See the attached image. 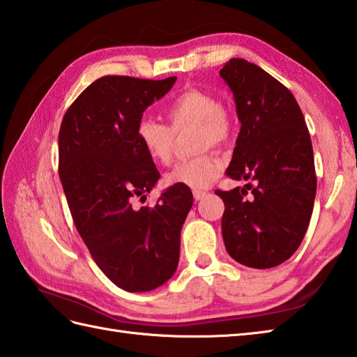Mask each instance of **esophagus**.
<instances>
[{
  "label": "esophagus",
  "instance_id": "obj_1",
  "mask_svg": "<svg viewBox=\"0 0 357 357\" xmlns=\"http://www.w3.org/2000/svg\"><path fill=\"white\" fill-rule=\"evenodd\" d=\"M208 196V193L207 192H202V190H193V198L196 199V201H201V199H204V198H207Z\"/></svg>",
  "mask_w": 357,
  "mask_h": 357
}]
</instances>
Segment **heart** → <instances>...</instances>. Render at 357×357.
Masks as SVG:
<instances>
[{
    "label": "heart",
    "instance_id": "b5f03b06",
    "mask_svg": "<svg viewBox=\"0 0 357 357\" xmlns=\"http://www.w3.org/2000/svg\"><path fill=\"white\" fill-rule=\"evenodd\" d=\"M170 127L153 118H141L136 124V139L151 161L169 164L173 155L174 133L193 127V158L174 164L165 174L170 185L206 188L221 174L222 161L208 147H225L233 138V121L215 95L199 89H187L165 107Z\"/></svg>",
    "mask_w": 357,
    "mask_h": 357
}]
</instances>
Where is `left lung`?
Masks as SVG:
<instances>
[{
  "label": "left lung",
  "instance_id": "1",
  "mask_svg": "<svg viewBox=\"0 0 357 357\" xmlns=\"http://www.w3.org/2000/svg\"><path fill=\"white\" fill-rule=\"evenodd\" d=\"M219 75L233 92L241 121L225 173L247 181L242 188L216 190L225 206L224 244L236 262L271 268L298 250L313 213L312 139L293 93L259 66L231 58Z\"/></svg>",
  "mask_w": 357,
  "mask_h": 357
}]
</instances>
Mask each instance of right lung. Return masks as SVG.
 Listing matches in <instances>:
<instances>
[{
    "label": "right lung",
    "mask_w": 357,
    "mask_h": 357,
    "mask_svg": "<svg viewBox=\"0 0 357 357\" xmlns=\"http://www.w3.org/2000/svg\"><path fill=\"white\" fill-rule=\"evenodd\" d=\"M174 81L102 77L73 101L59 128V179L75 227L104 275L132 293L155 290L176 271L193 206L187 185L167 188L151 207L133 204L159 179L136 124Z\"/></svg>",
    "instance_id": "obj_1"
}]
</instances>
